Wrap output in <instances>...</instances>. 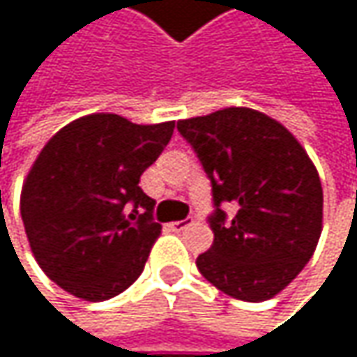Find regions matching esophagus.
Wrapping results in <instances>:
<instances>
[{
    "instance_id": "34e87169",
    "label": "esophagus",
    "mask_w": 357,
    "mask_h": 357,
    "mask_svg": "<svg viewBox=\"0 0 357 357\" xmlns=\"http://www.w3.org/2000/svg\"><path fill=\"white\" fill-rule=\"evenodd\" d=\"M190 223H192V219H181V221H174V223H172V229H174V231H181V229H185V227H188Z\"/></svg>"
}]
</instances>
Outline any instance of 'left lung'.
<instances>
[{
  "label": "left lung",
  "instance_id": "8db88e82",
  "mask_svg": "<svg viewBox=\"0 0 357 357\" xmlns=\"http://www.w3.org/2000/svg\"><path fill=\"white\" fill-rule=\"evenodd\" d=\"M213 185V246L196 258L223 294L264 302L285 289L312 258L322 231L319 172L296 136L248 107L178 121ZM223 202L236 206L227 221Z\"/></svg>",
  "mask_w": 357,
  "mask_h": 357
}]
</instances>
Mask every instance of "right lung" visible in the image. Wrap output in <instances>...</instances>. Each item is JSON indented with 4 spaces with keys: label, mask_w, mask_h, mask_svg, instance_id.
Segmentation results:
<instances>
[{
    "label": "right lung",
    "mask_w": 357,
    "mask_h": 357,
    "mask_svg": "<svg viewBox=\"0 0 357 357\" xmlns=\"http://www.w3.org/2000/svg\"><path fill=\"white\" fill-rule=\"evenodd\" d=\"M174 128L93 113L38 153L22 185V223L38 266L68 294L103 302L140 277L161 225L138 181Z\"/></svg>",
    "instance_id": "right-lung-1"
}]
</instances>
